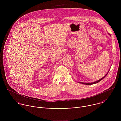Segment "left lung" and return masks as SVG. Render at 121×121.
Listing matches in <instances>:
<instances>
[{
    "label": "left lung",
    "instance_id": "8db88e82",
    "mask_svg": "<svg viewBox=\"0 0 121 121\" xmlns=\"http://www.w3.org/2000/svg\"><path fill=\"white\" fill-rule=\"evenodd\" d=\"M109 70H108V72H109ZM108 72L106 73V74L105 75V76H104V77H103V78H102L101 79H99V80H97V81H95V82H89V83H85V82H79V83H82V84H85V85H92V84H95V83H98V82H100L101 81H102L103 79H104V78L107 75V74H108Z\"/></svg>",
    "mask_w": 121,
    "mask_h": 121
}]
</instances>
